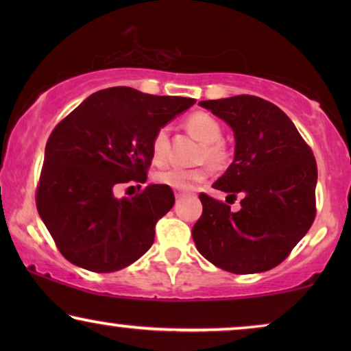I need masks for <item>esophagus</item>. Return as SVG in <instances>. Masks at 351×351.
<instances>
[{"mask_svg": "<svg viewBox=\"0 0 351 351\" xmlns=\"http://www.w3.org/2000/svg\"><path fill=\"white\" fill-rule=\"evenodd\" d=\"M174 195H176V198L179 199V198H184V196L189 195V191H185V190H176Z\"/></svg>", "mask_w": 351, "mask_h": 351, "instance_id": "34e87169", "label": "esophagus"}]
</instances>
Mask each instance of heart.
I'll list each match as a JSON object with an SVG mask.
<instances>
[{"label": "heart", "instance_id": "obj_1", "mask_svg": "<svg viewBox=\"0 0 351 351\" xmlns=\"http://www.w3.org/2000/svg\"><path fill=\"white\" fill-rule=\"evenodd\" d=\"M185 128L191 136L201 142V150L198 161L209 162L213 167H225L230 161V148L222 138V124L217 118L206 112L191 113L185 119ZM169 153V131L167 128H160L153 134L150 142V155L155 165H165ZM209 174V167L203 165L193 169H184V167H169V169L160 171L155 176V180L161 185H167L171 189L189 190L193 189L196 184L203 182Z\"/></svg>", "mask_w": 351, "mask_h": 351}]
</instances>
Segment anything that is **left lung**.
<instances>
[{"mask_svg":"<svg viewBox=\"0 0 351 351\" xmlns=\"http://www.w3.org/2000/svg\"><path fill=\"white\" fill-rule=\"evenodd\" d=\"M201 107L230 124L234 160L213 185L241 196L232 213L223 201L199 193L203 214L191 237L199 254L237 275L275 268L305 237L316 215L318 167L289 117L256 95L203 100Z\"/></svg>","mask_w":351,"mask_h":351,"instance_id":"obj_1","label":"left lung"}]
</instances>
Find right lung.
<instances>
[{
	"instance_id": "add662e5",
	"label": "right lung",
	"mask_w": 351,
	"mask_h": 351,
	"mask_svg": "<svg viewBox=\"0 0 351 351\" xmlns=\"http://www.w3.org/2000/svg\"><path fill=\"white\" fill-rule=\"evenodd\" d=\"M195 102L118 86L89 95L57 124L46 143L36 208L66 261L110 273L152 247L156 222L174 206L171 186L147 185L123 199L113 190L145 184L153 134Z\"/></svg>"
}]
</instances>
